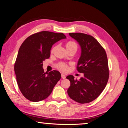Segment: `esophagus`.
Masks as SVG:
<instances>
[{"instance_id":"34e87169","label":"esophagus","mask_w":128,"mask_h":128,"mask_svg":"<svg viewBox=\"0 0 128 128\" xmlns=\"http://www.w3.org/2000/svg\"><path fill=\"white\" fill-rule=\"evenodd\" d=\"M62 79H65L66 78V75H65L64 74H62Z\"/></svg>"}]
</instances>
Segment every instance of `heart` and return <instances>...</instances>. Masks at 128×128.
<instances>
[{"mask_svg":"<svg viewBox=\"0 0 128 128\" xmlns=\"http://www.w3.org/2000/svg\"><path fill=\"white\" fill-rule=\"evenodd\" d=\"M66 50H68V52L71 51H75L76 52L77 49H78V45H77L76 43L74 41L70 40L68 41L66 44ZM57 46H54L53 48L51 49V53H53L55 52ZM56 67L57 69H58L60 71L63 72H66L69 70V66L67 64L65 63L64 62H60L56 64Z\"/></svg>","mask_w":128,"mask_h":128,"instance_id":"b5f03b06","label":"heart"}]
</instances>
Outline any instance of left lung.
<instances>
[{
	"mask_svg": "<svg viewBox=\"0 0 128 128\" xmlns=\"http://www.w3.org/2000/svg\"><path fill=\"white\" fill-rule=\"evenodd\" d=\"M81 47V56L76 70L84 76L78 80L68 75L70 86L68 96L80 104L88 103L99 96L107 84L109 68L107 54L99 42L92 36L83 33H69Z\"/></svg>",
	"mask_w": 128,
	"mask_h": 128,
	"instance_id": "obj_1",
	"label": "left lung"
}]
</instances>
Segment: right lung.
Wrapping results in <instances>:
<instances>
[{
  "instance_id": "right-lung-1",
  "label": "right lung",
  "mask_w": 128,
  "mask_h": 128,
  "mask_svg": "<svg viewBox=\"0 0 128 128\" xmlns=\"http://www.w3.org/2000/svg\"><path fill=\"white\" fill-rule=\"evenodd\" d=\"M66 38L62 33L41 31L30 35L21 45L14 71L19 89L28 100L36 102L45 99L60 80L58 71L44 72L43 61L50 57L53 44Z\"/></svg>"
}]
</instances>
